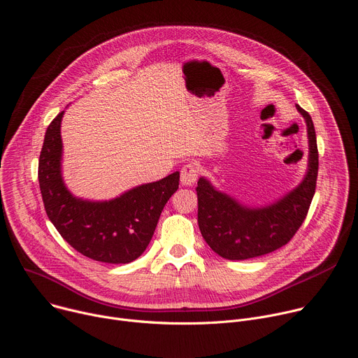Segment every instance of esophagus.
I'll use <instances>...</instances> for the list:
<instances>
[{"instance_id": "esophagus-1", "label": "esophagus", "mask_w": 358, "mask_h": 358, "mask_svg": "<svg viewBox=\"0 0 358 358\" xmlns=\"http://www.w3.org/2000/svg\"><path fill=\"white\" fill-rule=\"evenodd\" d=\"M181 184L194 185L199 178V167L196 164H187L181 169Z\"/></svg>"}]
</instances>
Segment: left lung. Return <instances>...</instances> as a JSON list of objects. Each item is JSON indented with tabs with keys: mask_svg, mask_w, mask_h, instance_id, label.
Segmentation results:
<instances>
[{
	"mask_svg": "<svg viewBox=\"0 0 358 358\" xmlns=\"http://www.w3.org/2000/svg\"><path fill=\"white\" fill-rule=\"evenodd\" d=\"M307 124L308 166L303 181L281 199L263 207L241 204L217 189L206 177L197 182L199 227L210 248L225 259H247L285 245L306 220L315 192L318 150L310 114L299 104Z\"/></svg>",
	"mask_w": 358,
	"mask_h": 358,
	"instance_id": "obj_1",
	"label": "left lung"
}]
</instances>
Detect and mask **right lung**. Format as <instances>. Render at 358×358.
Wrapping results in <instances>:
<instances>
[{"label":"right lung","instance_id":"right-lung-1","mask_svg":"<svg viewBox=\"0 0 358 358\" xmlns=\"http://www.w3.org/2000/svg\"><path fill=\"white\" fill-rule=\"evenodd\" d=\"M62 115L64 111L48 125L38 161L47 215L83 255L108 264L131 263L148 247L162 208L178 189L180 173L137 185L108 201L78 199L62 178Z\"/></svg>","mask_w":358,"mask_h":358}]
</instances>
